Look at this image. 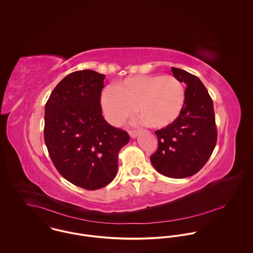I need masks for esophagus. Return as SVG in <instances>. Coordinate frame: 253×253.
I'll use <instances>...</instances> for the list:
<instances>
[{
  "label": "esophagus",
  "mask_w": 253,
  "mask_h": 253,
  "mask_svg": "<svg viewBox=\"0 0 253 253\" xmlns=\"http://www.w3.org/2000/svg\"><path fill=\"white\" fill-rule=\"evenodd\" d=\"M128 133H129V135H130L132 138H134V137H136V136H137L138 131H137V130H129V131H128Z\"/></svg>",
  "instance_id": "obj_1"
}]
</instances>
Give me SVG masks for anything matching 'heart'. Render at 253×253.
Segmentation results:
<instances>
[{
	"label": "heart",
	"instance_id": "obj_1",
	"mask_svg": "<svg viewBox=\"0 0 253 253\" xmlns=\"http://www.w3.org/2000/svg\"><path fill=\"white\" fill-rule=\"evenodd\" d=\"M185 104V89L173 76H133L107 87L101 95L105 118L114 126L123 125L136 113L147 126L163 128L173 124Z\"/></svg>",
	"mask_w": 253,
	"mask_h": 253
}]
</instances>
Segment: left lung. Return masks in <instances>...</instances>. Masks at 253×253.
<instances>
[{
  "label": "left lung",
  "instance_id": "1",
  "mask_svg": "<svg viewBox=\"0 0 253 253\" xmlns=\"http://www.w3.org/2000/svg\"><path fill=\"white\" fill-rule=\"evenodd\" d=\"M171 71L187 84L185 104L173 124L155 131L158 150L150 160L163 175L185 178L201 170L215 148V115L213 101L198 77L175 67Z\"/></svg>",
  "mask_w": 253,
  "mask_h": 253
}]
</instances>
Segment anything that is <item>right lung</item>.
Returning <instances> with one entry per match:
<instances>
[{
  "instance_id": "add662e5",
  "label": "right lung",
  "mask_w": 253,
  "mask_h": 253,
  "mask_svg": "<svg viewBox=\"0 0 253 253\" xmlns=\"http://www.w3.org/2000/svg\"><path fill=\"white\" fill-rule=\"evenodd\" d=\"M104 78L92 70L67 75L44 108V143L54 167L66 180L85 190L100 189L115 178L119 151L129 141L126 131L102 116Z\"/></svg>"
}]
</instances>
